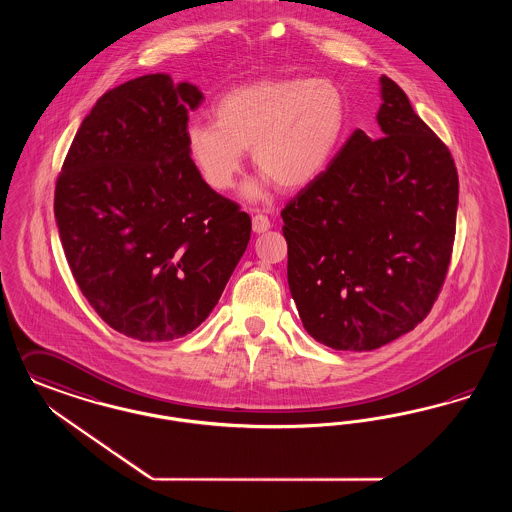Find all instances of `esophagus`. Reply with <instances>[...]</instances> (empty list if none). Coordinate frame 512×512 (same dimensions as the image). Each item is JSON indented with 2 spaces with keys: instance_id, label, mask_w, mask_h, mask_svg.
Masks as SVG:
<instances>
[{
  "instance_id": "obj_1",
  "label": "esophagus",
  "mask_w": 512,
  "mask_h": 512,
  "mask_svg": "<svg viewBox=\"0 0 512 512\" xmlns=\"http://www.w3.org/2000/svg\"><path fill=\"white\" fill-rule=\"evenodd\" d=\"M251 226H253V232L261 234V232H266V230L270 228V221H268V217L263 215V213H257V215L253 217V221H251Z\"/></svg>"
}]
</instances>
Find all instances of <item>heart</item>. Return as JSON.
Instances as JSON below:
<instances>
[{
	"instance_id": "obj_1",
	"label": "heart",
	"mask_w": 512,
	"mask_h": 512,
	"mask_svg": "<svg viewBox=\"0 0 512 512\" xmlns=\"http://www.w3.org/2000/svg\"><path fill=\"white\" fill-rule=\"evenodd\" d=\"M347 95L329 78H261L223 93L213 123L190 122L184 148L211 190H228L249 150L263 183L303 190L331 164L347 129ZM261 190L249 186L247 196Z\"/></svg>"
}]
</instances>
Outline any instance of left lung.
I'll list each match as a JSON object with an SVG mask.
<instances>
[{
    "label": "left lung",
    "mask_w": 512,
    "mask_h": 512,
    "mask_svg": "<svg viewBox=\"0 0 512 512\" xmlns=\"http://www.w3.org/2000/svg\"><path fill=\"white\" fill-rule=\"evenodd\" d=\"M377 139L356 129L282 211L303 326L335 350H375L430 312L450 266L459 179L448 146L381 76Z\"/></svg>",
    "instance_id": "left-lung-1"
}]
</instances>
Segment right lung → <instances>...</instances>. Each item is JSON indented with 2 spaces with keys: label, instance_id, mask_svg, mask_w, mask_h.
Here are the masks:
<instances>
[{
  "label": "right lung",
  "instance_id": "right-lung-1",
  "mask_svg": "<svg viewBox=\"0 0 512 512\" xmlns=\"http://www.w3.org/2000/svg\"><path fill=\"white\" fill-rule=\"evenodd\" d=\"M192 83L146 74L83 120L55 188L76 284L123 335L164 343L198 328L246 251L251 219L211 190L184 148Z\"/></svg>",
  "mask_w": 512,
  "mask_h": 512
}]
</instances>
